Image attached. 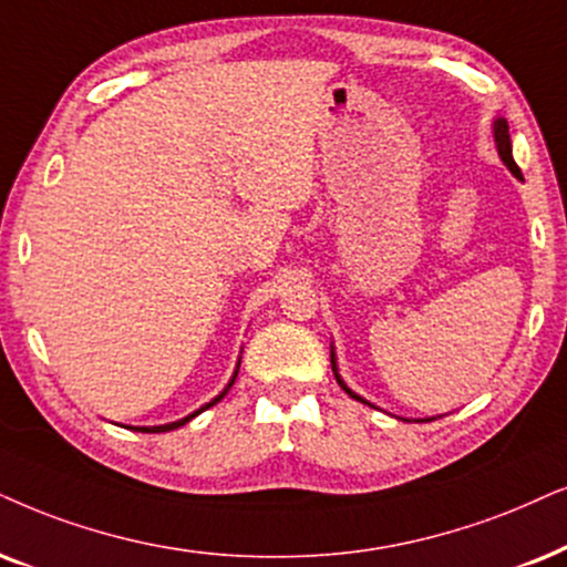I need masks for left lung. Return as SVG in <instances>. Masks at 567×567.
Instances as JSON below:
<instances>
[{"mask_svg":"<svg viewBox=\"0 0 567 567\" xmlns=\"http://www.w3.org/2000/svg\"><path fill=\"white\" fill-rule=\"evenodd\" d=\"M494 143H497V152H499V156H503V162L507 164V169L513 172L515 177H520V169H518V164H515V159H513V148H511V133H507V120H494ZM332 371H334V377H337V384L342 386V390L348 392L350 398H355V400H361V403H367V400L363 398H358L355 392H350L348 386H346V382H342L340 379V374H337V367H334V353H332Z\"/></svg>","mask_w":567,"mask_h":567,"instance_id":"left-lung-1","label":"left lung"}]
</instances>
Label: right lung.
I'll use <instances>...</instances> for the list:
<instances>
[{
	"label": "right lung",
	"instance_id": "add662e5",
	"mask_svg": "<svg viewBox=\"0 0 567 567\" xmlns=\"http://www.w3.org/2000/svg\"><path fill=\"white\" fill-rule=\"evenodd\" d=\"M235 377H238V371H235ZM235 377L230 379V384H227V386H225V390H221V392H219V395L212 400V403H206L204 408H198V411H196V413L185 415V419H181V421H172V424H164V426H141V429H138V432H146V434H159V432H169V429H177V426L188 424V421H190V419H196V415H198L200 411H206V408H212L214 403H219V400H221V398H225V395H227V392H230V386L235 384Z\"/></svg>",
	"mask_w": 567,
	"mask_h": 567
}]
</instances>
